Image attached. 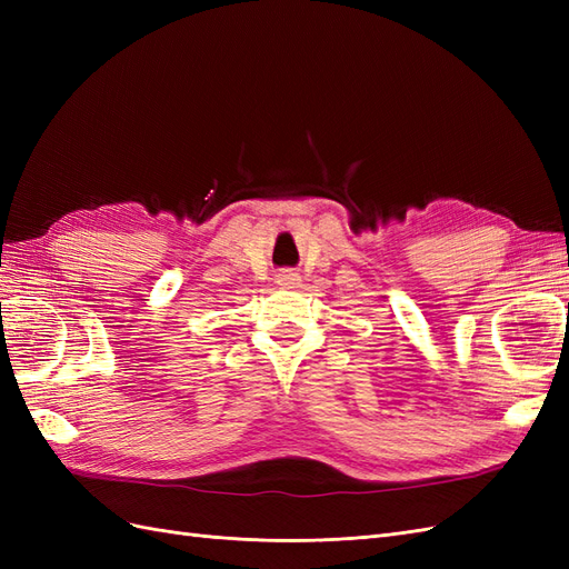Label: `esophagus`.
Segmentation results:
<instances>
[{"label": "esophagus", "instance_id": "esophagus-1", "mask_svg": "<svg viewBox=\"0 0 569 569\" xmlns=\"http://www.w3.org/2000/svg\"><path fill=\"white\" fill-rule=\"evenodd\" d=\"M297 280H299L297 272H289V270L278 272V284H295Z\"/></svg>", "mask_w": 569, "mask_h": 569}]
</instances>
